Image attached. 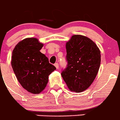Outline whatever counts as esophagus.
Returning <instances> with one entry per match:
<instances>
[{
	"label": "esophagus",
	"instance_id": "34e87169",
	"mask_svg": "<svg viewBox=\"0 0 120 120\" xmlns=\"http://www.w3.org/2000/svg\"><path fill=\"white\" fill-rule=\"evenodd\" d=\"M54 66L56 69H58L59 68V64H58V63H55V64H54Z\"/></svg>",
	"mask_w": 120,
	"mask_h": 120
}]
</instances>
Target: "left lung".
Here are the masks:
<instances>
[{
    "mask_svg": "<svg viewBox=\"0 0 120 120\" xmlns=\"http://www.w3.org/2000/svg\"><path fill=\"white\" fill-rule=\"evenodd\" d=\"M68 65L61 75L70 90L81 92L94 80L101 64V52L96 43L81 35L72 36L66 45Z\"/></svg>",
    "mask_w": 120,
    "mask_h": 120,
    "instance_id": "left-lung-1",
    "label": "left lung"
}]
</instances>
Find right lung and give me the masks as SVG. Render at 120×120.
Wrapping results in <instances>:
<instances>
[{
  "instance_id": "1",
  "label": "right lung",
  "mask_w": 120,
  "mask_h": 120,
  "mask_svg": "<svg viewBox=\"0 0 120 120\" xmlns=\"http://www.w3.org/2000/svg\"><path fill=\"white\" fill-rule=\"evenodd\" d=\"M43 45L37 38H26L13 50L11 66L22 86L29 92L39 94L47 84L49 75L56 68L40 50Z\"/></svg>"
}]
</instances>
